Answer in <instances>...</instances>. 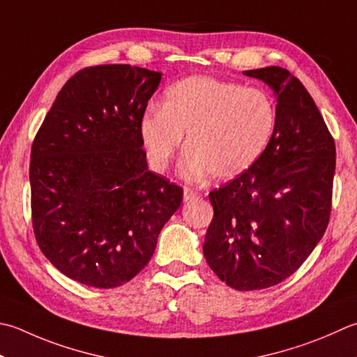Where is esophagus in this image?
<instances>
[{"label": "esophagus", "mask_w": 357, "mask_h": 357, "mask_svg": "<svg viewBox=\"0 0 357 357\" xmlns=\"http://www.w3.org/2000/svg\"><path fill=\"white\" fill-rule=\"evenodd\" d=\"M197 197H198V192H195L190 187H184V201L185 202L193 201Z\"/></svg>", "instance_id": "34e87169"}]
</instances>
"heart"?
Masks as SVG:
<instances>
[{"mask_svg": "<svg viewBox=\"0 0 357 357\" xmlns=\"http://www.w3.org/2000/svg\"><path fill=\"white\" fill-rule=\"evenodd\" d=\"M275 125V102L264 89L193 75L165 91L162 108L146 111L141 136L156 170L170 165L187 136L185 176L211 173L216 181H230L261 159Z\"/></svg>", "mask_w": 357, "mask_h": 357, "instance_id": "heart-1", "label": "heart"}]
</instances>
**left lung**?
I'll use <instances>...</instances> for the list:
<instances>
[{
  "instance_id": "8db88e82",
  "label": "left lung",
  "mask_w": 357,
  "mask_h": 357,
  "mask_svg": "<svg viewBox=\"0 0 357 357\" xmlns=\"http://www.w3.org/2000/svg\"><path fill=\"white\" fill-rule=\"evenodd\" d=\"M277 99V125L248 173L208 193V266L236 291L264 289L294 274L330 221L336 146L312 97L280 66L244 71Z\"/></svg>"
}]
</instances>
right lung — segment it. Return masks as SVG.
Segmentation results:
<instances>
[{"label":"right lung","instance_id":"obj_1","mask_svg":"<svg viewBox=\"0 0 357 357\" xmlns=\"http://www.w3.org/2000/svg\"><path fill=\"white\" fill-rule=\"evenodd\" d=\"M162 74L100 65L74 74L31 150L32 226L61 274L116 288L141 272L183 202V188L149 170L141 119Z\"/></svg>","mask_w":357,"mask_h":357}]
</instances>
